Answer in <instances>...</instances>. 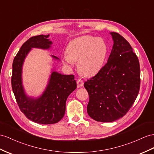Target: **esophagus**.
I'll list each match as a JSON object with an SVG mask.
<instances>
[{
	"instance_id": "34e87169",
	"label": "esophagus",
	"mask_w": 154,
	"mask_h": 154,
	"mask_svg": "<svg viewBox=\"0 0 154 154\" xmlns=\"http://www.w3.org/2000/svg\"><path fill=\"white\" fill-rule=\"evenodd\" d=\"M77 86L78 87H82V86L84 85V82L82 80H81V79H79L77 81Z\"/></svg>"
}]
</instances>
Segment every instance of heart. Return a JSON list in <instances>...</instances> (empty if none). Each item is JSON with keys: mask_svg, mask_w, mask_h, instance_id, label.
Returning a JSON list of instances; mask_svg holds the SVG:
<instances>
[{"mask_svg": "<svg viewBox=\"0 0 154 154\" xmlns=\"http://www.w3.org/2000/svg\"><path fill=\"white\" fill-rule=\"evenodd\" d=\"M108 53V46L103 39L84 36L73 39L66 47L63 60L73 67L78 61V69L85 77L95 75L103 66Z\"/></svg>", "mask_w": 154, "mask_h": 154, "instance_id": "b5f03b06", "label": "heart"}]
</instances>
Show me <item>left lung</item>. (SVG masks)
Returning <instances> with one entry per match:
<instances>
[{"instance_id": "left-lung-1", "label": "left lung", "mask_w": 154, "mask_h": 154, "mask_svg": "<svg viewBox=\"0 0 154 154\" xmlns=\"http://www.w3.org/2000/svg\"><path fill=\"white\" fill-rule=\"evenodd\" d=\"M110 34L114 43L107 64L84 84L89 95L87 112L101 122L123 117L135 102L140 84L139 62L131 46L119 34Z\"/></svg>"}]
</instances>
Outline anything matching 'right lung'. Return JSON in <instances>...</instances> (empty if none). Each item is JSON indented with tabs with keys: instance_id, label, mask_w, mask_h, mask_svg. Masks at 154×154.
<instances>
[{
	"instance_id": "add662e5",
	"label": "right lung",
	"mask_w": 154,
	"mask_h": 154,
	"mask_svg": "<svg viewBox=\"0 0 154 154\" xmlns=\"http://www.w3.org/2000/svg\"><path fill=\"white\" fill-rule=\"evenodd\" d=\"M49 35H39L26 41L14 59L11 86L19 109L28 119L38 124H56L64 117L66 102L77 88L73 75H62L53 69L44 92L40 96H27L22 81V69L25 59L32 48L49 49L53 42ZM54 60L59 58L52 55Z\"/></svg>"
}]
</instances>
